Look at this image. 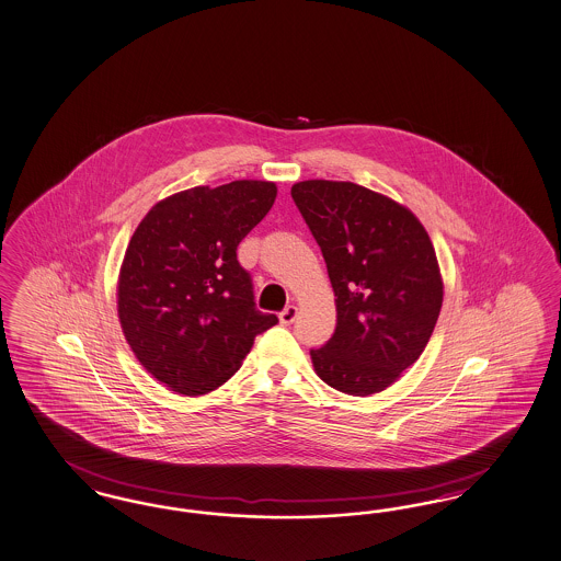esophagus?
<instances>
[{"mask_svg": "<svg viewBox=\"0 0 561 561\" xmlns=\"http://www.w3.org/2000/svg\"><path fill=\"white\" fill-rule=\"evenodd\" d=\"M296 314H298V309H296L294 305H288V307L279 313V321H282V325H290V323H294Z\"/></svg>", "mask_w": 561, "mask_h": 561, "instance_id": "1", "label": "esophagus"}]
</instances>
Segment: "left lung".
<instances>
[{
	"mask_svg": "<svg viewBox=\"0 0 561 561\" xmlns=\"http://www.w3.org/2000/svg\"><path fill=\"white\" fill-rule=\"evenodd\" d=\"M336 294L332 337L311 348L314 371L353 397L388 388L426 348L443 307V279L417 217L351 181L291 185Z\"/></svg>",
	"mask_w": 561,
	"mask_h": 561,
	"instance_id": "8db88e82",
	"label": "left lung"
}]
</instances>
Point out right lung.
<instances>
[{
  "mask_svg": "<svg viewBox=\"0 0 561 561\" xmlns=\"http://www.w3.org/2000/svg\"><path fill=\"white\" fill-rule=\"evenodd\" d=\"M275 196L271 181L201 185L158 202L137 225L118 277V319L137 360L171 390L219 388L277 323L256 309L236 254Z\"/></svg>",
  "mask_w": 561,
  "mask_h": 561,
  "instance_id": "add662e5",
  "label": "right lung"
}]
</instances>
